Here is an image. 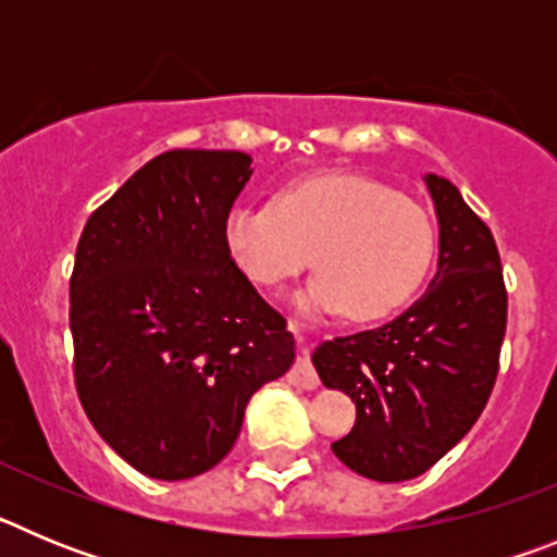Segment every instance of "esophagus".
<instances>
[{
  "instance_id": "obj_1",
  "label": "esophagus",
  "mask_w": 557,
  "mask_h": 557,
  "mask_svg": "<svg viewBox=\"0 0 557 557\" xmlns=\"http://www.w3.org/2000/svg\"><path fill=\"white\" fill-rule=\"evenodd\" d=\"M289 332L298 337V343H304V334L298 323L289 321ZM289 382H293L295 387H304V391H318V387H321V379H318V371H314L312 362H309L307 351H301V357L295 359L293 371H289Z\"/></svg>"
}]
</instances>
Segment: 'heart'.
Listing matches in <instances>:
<instances>
[{
    "mask_svg": "<svg viewBox=\"0 0 557 557\" xmlns=\"http://www.w3.org/2000/svg\"><path fill=\"white\" fill-rule=\"evenodd\" d=\"M223 236L256 287H278L312 262L318 275L295 295V307L346 312L359 323L405 307L435 253V228L416 200L343 172L289 186L275 203H236Z\"/></svg>",
    "mask_w": 557,
    "mask_h": 557,
    "instance_id": "1",
    "label": "heart"
}]
</instances>
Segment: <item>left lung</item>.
Returning a JSON list of instances; mask_svg holds the SVG:
<instances>
[{
	"mask_svg": "<svg viewBox=\"0 0 557 557\" xmlns=\"http://www.w3.org/2000/svg\"><path fill=\"white\" fill-rule=\"evenodd\" d=\"M441 228L437 273L407 312L334 337L312 362L326 387L357 405L332 451L376 482H405L435 466L474 426L499 373L508 293L491 228L457 186L426 175Z\"/></svg>",
	"mask_w": 557,
	"mask_h": 557,
	"instance_id": "left-lung-1",
	"label": "left lung"
}]
</instances>
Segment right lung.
Instances as JSON below:
<instances>
[{
    "label": "right lung",
    "mask_w": 557,
    "mask_h": 557,
    "mask_svg": "<svg viewBox=\"0 0 557 557\" xmlns=\"http://www.w3.org/2000/svg\"><path fill=\"white\" fill-rule=\"evenodd\" d=\"M239 150H170L88 218L69 282L88 421L152 480H189L236 444L250 396L295 359L287 321L225 248L250 178Z\"/></svg>",
    "instance_id": "add662e5"
}]
</instances>
